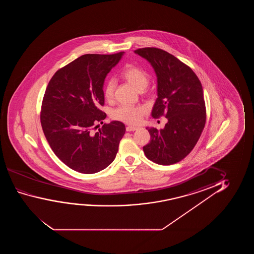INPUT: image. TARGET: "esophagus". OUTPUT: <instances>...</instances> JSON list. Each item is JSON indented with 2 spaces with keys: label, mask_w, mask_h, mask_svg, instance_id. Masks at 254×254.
Segmentation results:
<instances>
[{
  "label": "esophagus",
  "mask_w": 254,
  "mask_h": 254,
  "mask_svg": "<svg viewBox=\"0 0 254 254\" xmlns=\"http://www.w3.org/2000/svg\"><path fill=\"white\" fill-rule=\"evenodd\" d=\"M137 129H139V127H135V126H127L126 127V130L127 132H133V131H135Z\"/></svg>",
  "instance_id": "34e87169"
}]
</instances>
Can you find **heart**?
Returning a JSON list of instances; mask_svg holds the SVG:
<instances>
[{
  "label": "heart",
  "instance_id": "heart-1",
  "mask_svg": "<svg viewBox=\"0 0 254 254\" xmlns=\"http://www.w3.org/2000/svg\"><path fill=\"white\" fill-rule=\"evenodd\" d=\"M122 75L125 80L132 85L137 90L144 89L147 86L149 77L144 70L138 66H130L126 67L122 71ZM115 79H110L107 81L104 87V96L107 100H110L115 93ZM143 110L140 107H134L131 105H122L113 111L112 116L115 120L127 122L131 124H136L140 122L142 118Z\"/></svg>",
  "mask_w": 254,
  "mask_h": 254
}]
</instances>
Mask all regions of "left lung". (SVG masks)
<instances>
[{
    "label": "left lung",
    "mask_w": 254,
    "mask_h": 254,
    "mask_svg": "<svg viewBox=\"0 0 254 254\" xmlns=\"http://www.w3.org/2000/svg\"><path fill=\"white\" fill-rule=\"evenodd\" d=\"M134 53L146 59L156 73L158 98L152 116L167 119L163 129L146 127L151 140L143 147L144 153L154 163H177L193 149L205 127L201 83L189 66L162 49L144 48Z\"/></svg>",
    "instance_id": "8db88e82"
}]
</instances>
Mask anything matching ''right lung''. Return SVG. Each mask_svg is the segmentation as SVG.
Instances as JSON below:
<instances>
[{
  "mask_svg": "<svg viewBox=\"0 0 254 254\" xmlns=\"http://www.w3.org/2000/svg\"><path fill=\"white\" fill-rule=\"evenodd\" d=\"M123 55L81 56L58 70L46 88L41 112L46 139L63 163L81 174L108 167L125 133V125L118 121L92 131L107 117L99 109L104 105L105 78Z\"/></svg>",
  "mask_w": 254,
  "mask_h": 254,
  "instance_id": "add662e5",
  "label": "right lung"
}]
</instances>
